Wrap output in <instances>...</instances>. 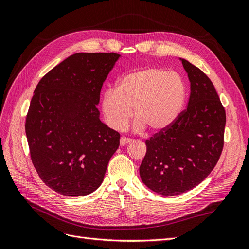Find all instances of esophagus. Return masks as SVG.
I'll list each match as a JSON object with an SVG mask.
<instances>
[{
    "label": "esophagus",
    "mask_w": 249,
    "mask_h": 249,
    "mask_svg": "<svg viewBox=\"0 0 249 249\" xmlns=\"http://www.w3.org/2000/svg\"><path fill=\"white\" fill-rule=\"evenodd\" d=\"M132 141V139L130 138H126V137H122L120 138V145L124 146V145H126L127 143H130Z\"/></svg>",
    "instance_id": "esophagus-1"
}]
</instances>
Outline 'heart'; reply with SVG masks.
<instances>
[{"instance_id":"1","label":"heart","mask_w":249,"mask_h":249,"mask_svg":"<svg viewBox=\"0 0 249 249\" xmlns=\"http://www.w3.org/2000/svg\"><path fill=\"white\" fill-rule=\"evenodd\" d=\"M185 83L178 73L159 67H145L125 74L116 89L105 91L102 110L107 124L122 130L129 122L134 108L136 130L148 127L160 133L170 127L183 109Z\"/></svg>"}]
</instances>
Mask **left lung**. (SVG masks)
Wrapping results in <instances>:
<instances>
[{
    "instance_id": "8db88e82",
    "label": "left lung",
    "mask_w": 249,
    "mask_h": 249,
    "mask_svg": "<svg viewBox=\"0 0 249 249\" xmlns=\"http://www.w3.org/2000/svg\"><path fill=\"white\" fill-rule=\"evenodd\" d=\"M190 81L187 109L170 127L145 141L139 173L150 190L166 196L193 189L219 160L227 117L213 83L198 67L179 59Z\"/></svg>"
}]
</instances>
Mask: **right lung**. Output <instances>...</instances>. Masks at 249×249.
I'll return each instance as SVG.
<instances>
[{"mask_svg":"<svg viewBox=\"0 0 249 249\" xmlns=\"http://www.w3.org/2000/svg\"><path fill=\"white\" fill-rule=\"evenodd\" d=\"M120 55L77 53L37 84L26 118L34 167L42 182L67 196L93 192L103 182L120 135L101 122L103 83Z\"/></svg>","mask_w":249,"mask_h":249,"instance_id":"obj_1","label":"right lung"}]
</instances>
